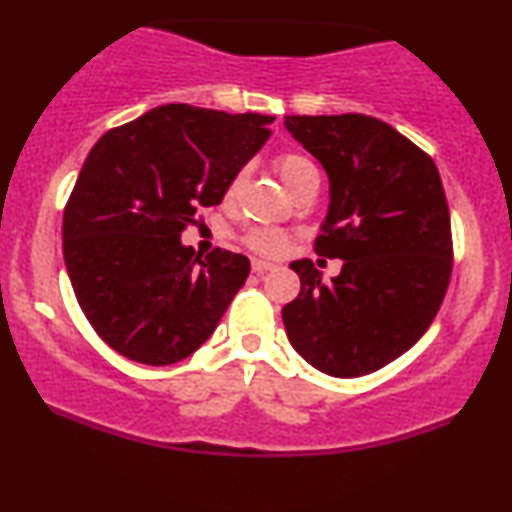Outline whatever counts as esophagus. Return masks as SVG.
Wrapping results in <instances>:
<instances>
[{
    "label": "esophagus",
    "instance_id": "34e87169",
    "mask_svg": "<svg viewBox=\"0 0 512 512\" xmlns=\"http://www.w3.org/2000/svg\"><path fill=\"white\" fill-rule=\"evenodd\" d=\"M272 267H274V264L267 262V260H252V272H255L257 276L267 274Z\"/></svg>",
    "mask_w": 512,
    "mask_h": 512
}]
</instances>
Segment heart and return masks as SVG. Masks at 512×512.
I'll return each mask as SVG.
<instances>
[{"label": "heart", "instance_id": "1", "mask_svg": "<svg viewBox=\"0 0 512 512\" xmlns=\"http://www.w3.org/2000/svg\"><path fill=\"white\" fill-rule=\"evenodd\" d=\"M276 168H279L281 180H284V185L289 187V190L293 185H296L298 180L303 178L305 173L315 170L313 163H310L308 158L301 156V154L279 156V158H276ZM238 182H240V175L231 182V190L238 185ZM248 245H250V248H255L257 252H267V255H274V252L284 250L286 236L281 231H276V228H252V231L248 233Z\"/></svg>", "mask_w": 512, "mask_h": 512}]
</instances>
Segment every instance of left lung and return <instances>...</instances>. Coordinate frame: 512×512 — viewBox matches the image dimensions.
<instances>
[{"label":"left lung","instance_id":"left-lung-1","mask_svg":"<svg viewBox=\"0 0 512 512\" xmlns=\"http://www.w3.org/2000/svg\"><path fill=\"white\" fill-rule=\"evenodd\" d=\"M284 127L330 180L315 252L339 257L322 281L291 262L301 293L281 310L310 366L358 378L409 351L431 327L452 272L450 211L431 156L368 115H286Z\"/></svg>","mask_w":512,"mask_h":512}]
</instances>
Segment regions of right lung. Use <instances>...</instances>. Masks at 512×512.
I'll use <instances>...</instances> for the list:
<instances>
[{"mask_svg": "<svg viewBox=\"0 0 512 512\" xmlns=\"http://www.w3.org/2000/svg\"><path fill=\"white\" fill-rule=\"evenodd\" d=\"M274 115L170 103L110 129L86 156L64 209V267L86 320L117 354L182 361L214 334L250 260L180 240L216 207L269 139Z\"/></svg>", "mask_w": 512, "mask_h": 512, "instance_id": "right-lung-1", "label": "right lung"}]
</instances>
